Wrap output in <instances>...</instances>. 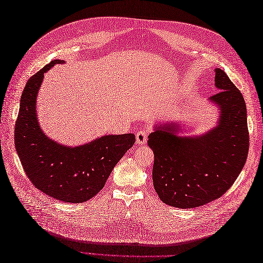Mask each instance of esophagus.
Segmentation results:
<instances>
[{"mask_svg": "<svg viewBox=\"0 0 263 263\" xmlns=\"http://www.w3.org/2000/svg\"><path fill=\"white\" fill-rule=\"evenodd\" d=\"M147 138H148V132L144 131V130H141L137 132V136H136V139H137V143L139 144H144L147 141Z\"/></svg>", "mask_w": 263, "mask_h": 263, "instance_id": "34e87169", "label": "esophagus"}]
</instances>
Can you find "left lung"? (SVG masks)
<instances>
[{"label": "left lung", "instance_id": "obj_1", "mask_svg": "<svg viewBox=\"0 0 263 263\" xmlns=\"http://www.w3.org/2000/svg\"><path fill=\"white\" fill-rule=\"evenodd\" d=\"M220 91L210 99L220 107L218 125L195 138L176 136L174 124H160L148 138L155 161L153 182L164 203L187 209L211 202L230 189L247 161V105L224 71L215 70Z\"/></svg>", "mask_w": 263, "mask_h": 263}]
</instances>
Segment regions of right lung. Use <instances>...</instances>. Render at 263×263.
Returning <instances> with one entry per match:
<instances>
[{"label": "right lung", "mask_w": 263, "mask_h": 263, "mask_svg": "<svg viewBox=\"0 0 263 263\" xmlns=\"http://www.w3.org/2000/svg\"><path fill=\"white\" fill-rule=\"evenodd\" d=\"M60 63L63 61H52L28 80L15 121L14 144L26 175L36 189L57 200L80 203L104 187L136 137L132 133L104 136L74 148L48 139L37 122L36 97L44 73Z\"/></svg>", "instance_id": "add662e5"}]
</instances>
